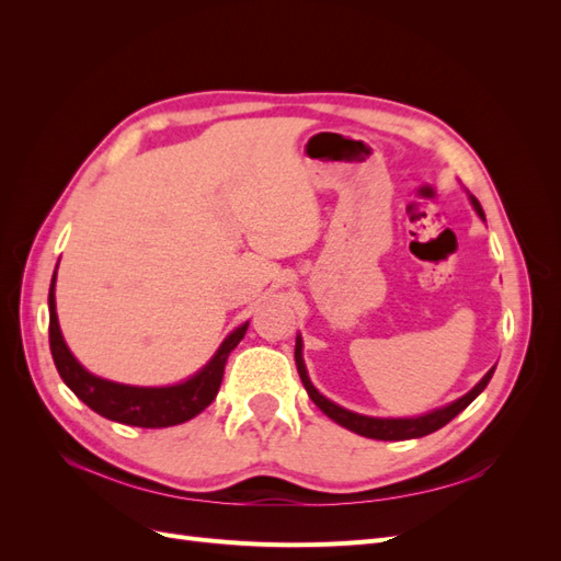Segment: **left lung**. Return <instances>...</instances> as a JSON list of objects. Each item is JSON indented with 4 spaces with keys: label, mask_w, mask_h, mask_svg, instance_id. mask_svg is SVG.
I'll list each match as a JSON object with an SVG mask.
<instances>
[{
    "label": "left lung",
    "mask_w": 561,
    "mask_h": 561,
    "mask_svg": "<svg viewBox=\"0 0 561 561\" xmlns=\"http://www.w3.org/2000/svg\"><path fill=\"white\" fill-rule=\"evenodd\" d=\"M474 210H478V215L484 219V210L480 206V201L470 196ZM295 360H297V371L301 377V383L304 388H307L309 398L320 407L322 412H325L332 421H336L339 426H344L353 433L358 435H365V437H371V439H412V437H423V435H431L435 431H439L443 426H447V423L456 416L461 414L466 407L478 398L482 390L486 388L491 375H494L496 367H491L484 379L474 386L470 393H466L463 398H458L456 402L443 407V410H435L431 414H423V416H416V419H371V416H363V414H355V412H348L344 410V407H339L334 402H330L325 396H320L318 390L313 388V383L309 381V375H307V367H304V358H301V339L297 336V346H295Z\"/></svg>",
    "instance_id": "left-lung-1"
}]
</instances>
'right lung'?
Listing matches in <instances>:
<instances>
[{
	"label": "right lung",
	"instance_id": "obj_1",
	"mask_svg": "<svg viewBox=\"0 0 561 561\" xmlns=\"http://www.w3.org/2000/svg\"><path fill=\"white\" fill-rule=\"evenodd\" d=\"M54 283H50L48 290V344L60 379L70 386L72 393L81 402H87L93 412L110 421L126 423V426L168 428L201 414L215 400L219 383H222L225 377L229 353L239 346L248 330V322H243L239 330H233L225 339V344L213 355V360L190 381L165 388H138L114 383L89 375V371L75 360L70 348L65 346L56 316Z\"/></svg>",
	"mask_w": 561,
	"mask_h": 561
}]
</instances>
